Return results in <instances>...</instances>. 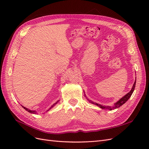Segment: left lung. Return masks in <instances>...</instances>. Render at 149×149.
Returning a JSON list of instances; mask_svg holds the SVG:
<instances>
[{
    "instance_id": "8db88e82",
    "label": "left lung",
    "mask_w": 149,
    "mask_h": 149,
    "mask_svg": "<svg viewBox=\"0 0 149 149\" xmlns=\"http://www.w3.org/2000/svg\"><path fill=\"white\" fill-rule=\"evenodd\" d=\"M136 81H135L134 83L133 87H132V89L130 90V91L129 93H128L127 94H126V95H125L124 97H122L119 101L117 102L115 104H114V106L113 107H110V106H102V105L99 104H97V103H94V102L91 101V100H89V99H88V101H89V102H91V103H92V104H94L97 105V106H99L100 107L102 108V109H104V108H106V109H110V110H111L112 109H116V108H118V107H119L120 106H121L122 105H123L124 104L129 100V99L130 98V97L131 96V95H132L133 92H134V91L135 87H136ZM86 98H87V97H86Z\"/></svg>"
}]
</instances>
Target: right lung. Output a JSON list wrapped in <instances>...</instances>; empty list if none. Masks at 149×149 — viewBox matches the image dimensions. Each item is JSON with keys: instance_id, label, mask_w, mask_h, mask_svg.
<instances>
[{"instance_id": "add662e5", "label": "right lung", "mask_w": 149, "mask_h": 149, "mask_svg": "<svg viewBox=\"0 0 149 149\" xmlns=\"http://www.w3.org/2000/svg\"><path fill=\"white\" fill-rule=\"evenodd\" d=\"M58 102V101L55 103V104H54L51 107H53L54 106H55V104H56ZM22 107H23L24 108V109L26 110V111H27L28 112H30V113H36V112L35 111H31V110H30V109H27V108H26V107H24V106H22ZM50 109H51V108H50Z\"/></svg>"}]
</instances>
